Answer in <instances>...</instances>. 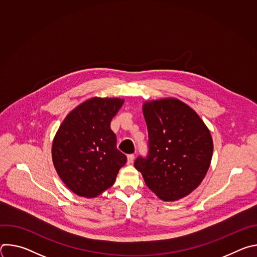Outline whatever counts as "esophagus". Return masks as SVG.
I'll return each mask as SVG.
<instances>
[{
  "label": "esophagus",
  "mask_w": 257,
  "mask_h": 257,
  "mask_svg": "<svg viewBox=\"0 0 257 257\" xmlns=\"http://www.w3.org/2000/svg\"><path fill=\"white\" fill-rule=\"evenodd\" d=\"M133 161H134V155H128V157H127V163L130 165V164L133 163Z\"/></svg>",
  "instance_id": "esophagus-1"
}]
</instances>
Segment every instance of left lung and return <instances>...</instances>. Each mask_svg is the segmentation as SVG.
Segmentation results:
<instances>
[{
  "label": "left lung",
  "instance_id": "obj_1",
  "mask_svg": "<svg viewBox=\"0 0 257 257\" xmlns=\"http://www.w3.org/2000/svg\"><path fill=\"white\" fill-rule=\"evenodd\" d=\"M142 111L150 151L145 159H136L135 169L160 199L175 201L187 196L210 166L213 142L208 128L193 108L178 98L145 101Z\"/></svg>",
  "mask_w": 257,
  "mask_h": 257
}]
</instances>
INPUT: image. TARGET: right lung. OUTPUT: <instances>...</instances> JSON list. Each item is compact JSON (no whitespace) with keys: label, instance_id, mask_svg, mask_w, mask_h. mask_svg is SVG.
Returning a JSON list of instances; mask_svg holds the SVG:
<instances>
[{"label":"right lung","instance_id":"obj_1","mask_svg":"<svg viewBox=\"0 0 257 257\" xmlns=\"http://www.w3.org/2000/svg\"><path fill=\"white\" fill-rule=\"evenodd\" d=\"M123 103L118 97H91L72 109L54 137L55 169L79 196L96 197L111 187L127 162L109 126Z\"/></svg>","mask_w":257,"mask_h":257}]
</instances>
